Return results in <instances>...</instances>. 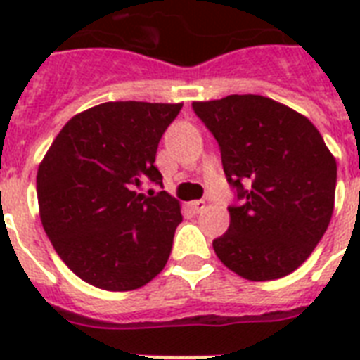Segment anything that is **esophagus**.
Returning <instances> with one entry per match:
<instances>
[{
  "instance_id": "esophagus-1",
  "label": "esophagus",
  "mask_w": 360,
  "mask_h": 360,
  "mask_svg": "<svg viewBox=\"0 0 360 360\" xmlns=\"http://www.w3.org/2000/svg\"><path fill=\"white\" fill-rule=\"evenodd\" d=\"M191 207L194 213H203V211H205V207H207V203L203 202V200H196V202L191 203Z\"/></svg>"
}]
</instances>
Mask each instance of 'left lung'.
Wrapping results in <instances>:
<instances>
[{"label":"left lung","instance_id":"left-lung-1","mask_svg":"<svg viewBox=\"0 0 360 360\" xmlns=\"http://www.w3.org/2000/svg\"><path fill=\"white\" fill-rule=\"evenodd\" d=\"M217 138L240 205L213 240L226 267L252 282L282 278L312 254L333 217L336 158L312 121L262 95L192 103Z\"/></svg>","mask_w":360,"mask_h":360}]
</instances>
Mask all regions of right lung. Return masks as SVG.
I'll list each match as a JSON object with an SVG mask.
<instances>
[{"instance_id": "obj_1", "label": "right lung", "mask_w": 360, "mask_h": 360, "mask_svg": "<svg viewBox=\"0 0 360 360\" xmlns=\"http://www.w3.org/2000/svg\"><path fill=\"white\" fill-rule=\"evenodd\" d=\"M183 104L120 101L76 114L39 164L42 228L65 265L108 291L138 290L168 262L181 203L162 185L158 141Z\"/></svg>"}]
</instances>
